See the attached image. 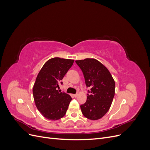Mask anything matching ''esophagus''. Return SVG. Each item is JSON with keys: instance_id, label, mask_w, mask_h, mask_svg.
<instances>
[{"instance_id": "obj_1", "label": "esophagus", "mask_w": 150, "mask_h": 150, "mask_svg": "<svg viewBox=\"0 0 150 150\" xmlns=\"http://www.w3.org/2000/svg\"><path fill=\"white\" fill-rule=\"evenodd\" d=\"M73 96H74V98H77V97H78V94H74Z\"/></svg>"}]
</instances>
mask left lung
<instances>
[{"label": "left lung", "mask_w": 150, "mask_h": 150, "mask_svg": "<svg viewBox=\"0 0 150 150\" xmlns=\"http://www.w3.org/2000/svg\"><path fill=\"white\" fill-rule=\"evenodd\" d=\"M82 70L86 85L91 88L86 102L81 105L83 115L89 120L101 118L110 110L115 93V82L107 68L93 58L76 61Z\"/></svg>", "instance_id": "8db88e82"}]
</instances>
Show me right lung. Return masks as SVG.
Segmentation results:
<instances>
[{
  "label": "right lung",
  "mask_w": 150,
  "mask_h": 150,
  "mask_svg": "<svg viewBox=\"0 0 150 150\" xmlns=\"http://www.w3.org/2000/svg\"><path fill=\"white\" fill-rule=\"evenodd\" d=\"M74 60L59 57L49 59L36 78L33 93L35 106L42 115L49 120L64 116L72 100L70 95L57 90Z\"/></svg>",
  "instance_id": "add662e5"
}]
</instances>
